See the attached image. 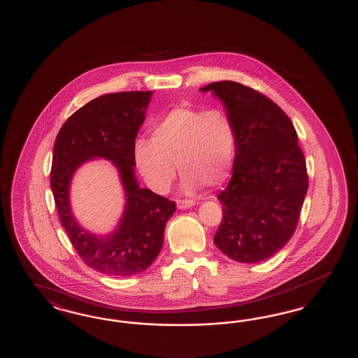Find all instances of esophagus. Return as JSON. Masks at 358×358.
Returning a JSON list of instances; mask_svg holds the SVG:
<instances>
[{
	"label": "esophagus",
	"instance_id": "1",
	"mask_svg": "<svg viewBox=\"0 0 358 358\" xmlns=\"http://www.w3.org/2000/svg\"><path fill=\"white\" fill-rule=\"evenodd\" d=\"M193 205H196L194 200H177V208L178 209H187Z\"/></svg>",
	"mask_w": 358,
	"mask_h": 358
}]
</instances>
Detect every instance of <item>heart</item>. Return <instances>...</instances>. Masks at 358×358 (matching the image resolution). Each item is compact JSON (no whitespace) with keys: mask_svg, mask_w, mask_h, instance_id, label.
<instances>
[{"mask_svg":"<svg viewBox=\"0 0 358 358\" xmlns=\"http://www.w3.org/2000/svg\"><path fill=\"white\" fill-rule=\"evenodd\" d=\"M236 146V130L225 111L176 107L154 122L152 139H136L133 157L146 184L158 193L169 190L177 163L184 173L182 189L190 193L201 185H222L232 171Z\"/></svg>","mask_w":358,"mask_h":358,"instance_id":"b5f03b06","label":"heart"}]
</instances>
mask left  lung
Here are the masks:
<instances>
[{
    "mask_svg": "<svg viewBox=\"0 0 358 358\" xmlns=\"http://www.w3.org/2000/svg\"><path fill=\"white\" fill-rule=\"evenodd\" d=\"M234 122L238 146L228 187L217 196L222 220L213 241L240 263L275 255L292 238L306 197V161L286 113L270 98L236 82H213Z\"/></svg>",
    "mask_w": 358,
    "mask_h": 358,
    "instance_id": "8db88e82",
    "label": "left lung"
}]
</instances>
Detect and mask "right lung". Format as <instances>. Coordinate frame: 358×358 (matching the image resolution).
Wrapping results in <instances>:
<instances>
[{"label": "right lung", "instance_id": "1", "mask_svg": "<svg viewBox=\"0 0 358 358\" xmlns=\"http://www.w3.org/2000/svg\"><path fill=\"white\" fill-rule=\"evenodd\" d=\"M152 95V91L102 95L73 113L55 141L51 187L60 222L85 264L110 276L145 271L159 254L166 222L176 212L174 201L136 181L133 146ZM95 157L113 162L127 201L117 228L104 237L85 230L69 204L73 174Z\"/></svg>", "mask_w": 358, "mask_h": 358}]
</instances>
